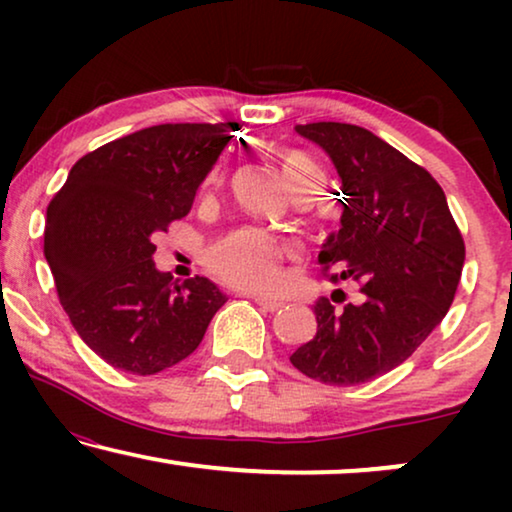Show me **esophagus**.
Segmentation results:
<instances>
[{
  "label": "esophagus",
  "instance_id": "1",
  "mask_svg": "<svg viewBox=\"0 0 512 512\" xmlns=\"http://www.w3.org/2000/svg\"><path fill=\"white\" fill-rule=\"evenodd\" d=\"M256 305L265 312H279L284 307L282 300H270V298H256Z\"/></svg>",
  "mask_w": 512,
  "mask_h": 512
}]
</instances>
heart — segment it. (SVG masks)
<instances>
[{"mask_svg":"<svg viewBox=\"0 0 512 512\" xmlns=\"http://www.w3.org/2000/svg\"><path fill=\"white\" fill-rule=\"evenodd\" d=\"M286 174L293 188H300L312 181V165L305 158H286ZM223 179V167L216 165L209 172L207 184L216 186ZM289 256V244L277 235L258 226H242L230 233L216 237L205 251L207 268L221 282L240 291L275 293L284 284V261Z\"/></svg>","mask_w":512,"mask_h":512,"instance_id":"1","label":"heart"}]
</instances>
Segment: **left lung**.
Masks as SVG:
<instances>
[{
  "label": "left lung",
  "mask_w": 512,
  "mask_h": 512,
  "mask_svg": "<svg viewBox=\"0 0 512 512\" xmlns=\"http://www.w3.org/2000/svg\"><path fill=\"white\" fill-rule=\"evenodd\" d=\"M340 174V228L319 254L333 284L359 286L314 303L317 333L291 354L312 380L352 387L412 356L450 310L464 268V237L445 193L422 165L349 123L296 125Z\"/></svg>",
  "instance_id": "1"
}]
</instances>
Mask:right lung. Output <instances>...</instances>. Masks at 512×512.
<instances>
[{
	"instance_id": "right-lung-1",
	"label": "right lung",
	"mask_w": 512,
	"mask_h": 512,
	"mask_svg": "<svg viewBox=\"0 0 512 512\" xmlns=\"http://www.w3.org/2000/svg\"><path fill=\"white\" fill-rule=\"evenodd\" d=\"M233 123H163L86 153L46 209L44 254L62 310L118 370L156 375L198 349L226 303L205 277L174 284L153 235L191 212Z\"/></svg>"
}]
</instances>
